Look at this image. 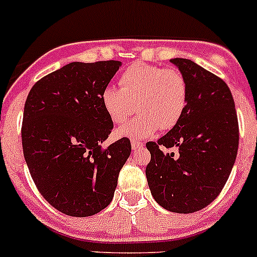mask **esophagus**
I'll list each match as a JSON object with an SVG mask.
<instances>
[{"label":"esophagus","instance_id":"1","mask_svg":"<svg viewBox=\"0 0 257 257\" xmlns=\"http://www.w3.org/2000/svg\"><path fill=\"white\" fill-rule=\"evenodd\" d=\"M131 143H132V148H133L134 151H136V150H141V148L145 147V143L138 142V141L134 140V138H133V140L131 141Z\"/></svg>","mask_w":257,"mask_h":257}]
</instances>
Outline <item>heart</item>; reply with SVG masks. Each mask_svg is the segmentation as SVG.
<instances>
[{"mask_svg": "<svg viewBox=\"0 0 257 257\" xmlns=\"http://www.w3.org/2000/svg\"><path fill=\"white\" fill-rule=\"evenodd\" d=\"M120 88L107 86L101 102L110 120L124 124L137 111L133 121L117 131L119 136H152L175 128L188 107L189 87L180 71L147 63H136L119 78Z\"/></svg>", "mask_w": 257, "mask_h": 257, "instance_id": "b5f03b06", "label": "heart"}]
</instances>
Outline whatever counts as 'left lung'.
<instances>
[{
    "mask_svg": "<svg viewBox=\"0 0 257 257\" xmlns=\"http://www.w3.org/2000/svg\"><path fill=\"white\" fill-rule=\"evenodd\" d=\"M171 63L186 78L188 107L175 128L146 145L151 153L146 176L158 204L188 214L209 205L226 185L238 150V120L222 78L190 59ZM161 147H177L179 155L165 154Z\"/></svg>",
    "mask_w": 257,
    "mask_h": 257,
    "instance_id": "1",
    "label": "left lung"
}]
</instances>
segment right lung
Segmentation results:
<instances>
[{
	"label": "right lung",
	"mask_w": 257,
	"mask_h": 257,
	"mask_svg": "<svg viewBox=\"0 0 257 257\" xmlns=\"http://www.w3.org/2000/svg\"><path fill=\"white\" fill-rule=\"evenodd\" d=\"M120 66L72 62L40 78L28 95L24 157L39 193L63 214L90 217L105 209L131 155L128 138L101 146L114 128L101 92Z\"/></svg>",
	"instance_id": "add662e5"
}]
</instances>
